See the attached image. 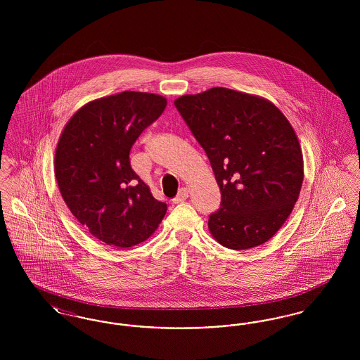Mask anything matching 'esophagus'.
<instances>
[{
  "mask_svg": "<svg viewBox=\"0 0 360 360\" xmlns=\"http://www.w3.org/2000/svg\"><path fill=\"white\" fill-rule=\"evenodd\" d=\"M188 197V190L186 188H182L179 190V193H178V195L172 200V202L174 204H179V202H182V201H185L186 198Z\"/></svg>",
  "mask_w": 360,
  "mask_h": 360,
  "instance_id": "34e87169",
  "label": "esophagus"
}]
</instances>
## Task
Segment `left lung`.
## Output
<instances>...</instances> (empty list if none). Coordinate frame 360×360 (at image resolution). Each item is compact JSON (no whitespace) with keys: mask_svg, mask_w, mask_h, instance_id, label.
I'll return each instance as SVG.
<instances>
[{"mask_svg":"<svg viewBox=\"0 0 360 360\" xmlns=\"http://www.w3.org/2000/svg\"><path fill=\"white\" fill-rule=\"evenodd\" d=\"M175 106L205 150L221 191L210 235L231 250L271 239L290 216L304 182L302 150L290 122L255 94L212 87Z\"/></svg>","mask_w":360,"mask_h":360,"instance_id":"1","label":"left lung"}]
</instances>
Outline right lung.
I'll return each mask as SVG.
<instances>
[{"label": "right lung", "instance_id": "right-lung-1", "mask_svg": "<svg viewBox=\"0 0 360 360\" xmlns=\"http://www.w3.org/2000/svg\"><path fill=\"white\" fill-rule=\"evenodd\" d=\"M163 96L121 91L79 108L55 150V178L75 219L108 245L129 248L148 239L167 205L131 169L139 135L165 110Z\"/></svg>", "mask_w": 360, "mask_h": 360}]
</instances>
